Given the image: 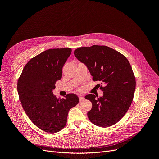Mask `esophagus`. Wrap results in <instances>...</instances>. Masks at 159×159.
Segmentation results:
<instances>
[{"instance_id": "obj_1", "label": "esophagus", "mask_w": 159, "mask_h": 159, "mask_svg": "<svg viewBox=\"0 0 159 159\" xmlns=\"http://www.w3.org/2000/svg\"><path fill=\"white\" fill-rule=\"evenodd\" d=\"M79 101H84V97H83V96H79Z\"/></svg>"}]
</instances>
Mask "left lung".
<instances>
[{"mask_svg":"<svg viewBox=\"0 0 159 159\" xmlns=\"http://www.w3.org/2000/svg\"><path fill=\"white\" fill-rule=\"evenodd\" d=\"M74 55L86 65L93 80L104 84L100 86L103 96H85L93 104L87 112L89 120L100 127L114 125L126 114L134 96L136 80L129 62L123 54L104 45L80 47Z\"/></svg>","mask_w":159,"mask_h":159,"instance_id":"obj_1","label":"left lung"}]
</instances>
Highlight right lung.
I'll list each match as a JSON object with an SVG mask.
<instances>
[{"mask_svg":"<svg viewBox=\"0 0 159 159\" xmlns=\"http://www.w3.org/2000/svg\"><path fill=\"white\" fill-rule=\"evenodd\" d=\"M71 52V48H64L41 53L26 64L17 81L19 100L27 116L47 133L61 130L66 124L69 110L79 102L74 94H67L63 99H58L53 94Z\"/></svg>","mask_w":159,"mask_h":159,"instance_id":"1","label":"right lung"}]
</instances>
